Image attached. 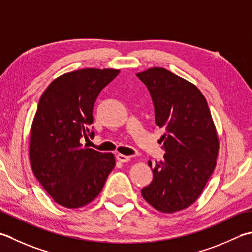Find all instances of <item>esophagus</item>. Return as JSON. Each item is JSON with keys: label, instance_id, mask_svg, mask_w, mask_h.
<instances>
[{"label": "esophagus", "instance_id": "1", "mask_svg": "<svg viewBox=\"0 0 252 252\" xmlns=\"http://www.w3.org/2000/svg\"><path fill=\"white\" fill-rule=\"evenodd\" d=\"M117 160L120 161V162H127L130 160V156H126V155H123V154H118L117 155Z\"/></svg>", "mask_w": 252, "mask_h": 252}]
</instances>
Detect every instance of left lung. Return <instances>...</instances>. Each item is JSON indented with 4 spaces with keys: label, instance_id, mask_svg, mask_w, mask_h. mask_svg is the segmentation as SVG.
Here are the masks:
<instances>
[{
    "label": "left lung",
    "instance_id": "left-lung-1",
    "mask_svg": "<svg viewBox=\"0 0 252 252\" xmlns=\"http://www.w3.org/2000/svg\"><path fill=\"white\" fill-rule=\"evenodd\" d=\"M136 76L150 91L155 123L164 127V159L149 165L153 180L142 196L155 210L174 213L199 199L216 166L219 137L205 97L194 84L162 67Z\"/></svg>",
    "mask_w": 252,
    "mask_h": 252
}]
</instances>
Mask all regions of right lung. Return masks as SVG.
I'll return each instance as SVG.
<instances>
[{
    "mask_svg": "<svg viewBox=\"0 0 252 252\" xmlns=\"http://www.w3.org/2000/svg\"><path fill=\"white\" fill-rule=\"evenodd\" d=\"M113 68H83L57 77L38 103L29 141L33 175L64 208L86 205L100 193L116 165L112 153L83 146L98 95L118 74Z\"/></svg>",
    "mask_w": 252,
    "mask_h": 252,
    "instance_id": "add662e5",
    "label": "right lung"
}]
</instances>
